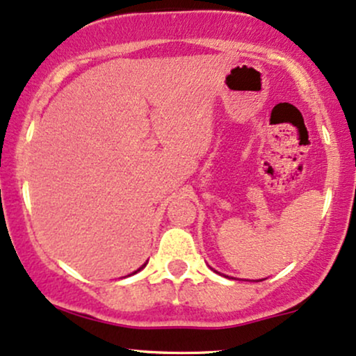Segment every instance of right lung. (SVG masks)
<instances>
[{"mask_svg":"<svg viewBox=\"0 0 356 356\" xmlns=\"http://www.w3.org/2000/svg\"><path fill=\"white\" fill-rule=\"evenodd\" d=\"M144 267H145V264H144V265H143V267H140V268H144ZM140 268H139V270H140ZM139 270H137V272H139ZM134 273H136V272H134Z\"/></svg>","mask_w":356,"mask_h":356,"instance_id":"right-lung-1","label":"right lung"}]
</instances>
